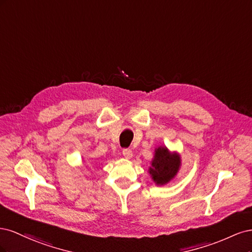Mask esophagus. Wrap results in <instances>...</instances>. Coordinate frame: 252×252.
<instances>
[{
	"label": "esophagus",
	"mask_w": 252,
	"mask_h": 252,
	"mask_svg": "<svg viewBox=\"0 0 252 252\" xmlns=\"http://www.w3.org/2000/svg\"><path fill=\"white\" fill-rule=\"evenodd\" d=\"M123 156H124L126 158H131V157H132V151H131V149H129V148L123 149Z\"/></svg>",
	"instance_id": "1"
}]
</instances>
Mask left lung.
<instances>
[{"label": "left lung", "mask_w": 252, "mask_h": 252, "mask_svg": "<svg viewBox=\"0 0 252 252\" xmlns=\"http://www.w3.org/2000/svg\"><path fill=\"white\" fill-rule=\"evenodd\" d=\"M180 166L181 158L178 154H171L166 147H158L156 149L149 173L156 184L164 185L175 177Z\"/></svg>", "instance_id": "left-lung-1"}]
</instances>
